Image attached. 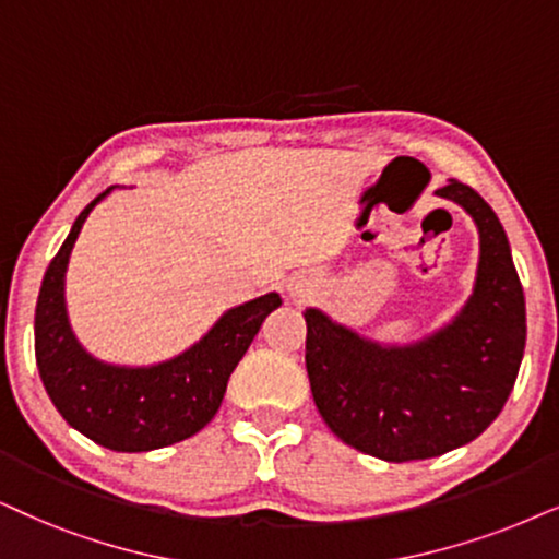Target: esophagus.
Here are the masks:
<instances>
[{
    "label": "esophagus",
    "mask_w": 559,
    "mask_h": 559,
    "mask_svg": "<svg viewBox=\"0 0 559 559\" xmlns=\"http://www.w3.org/2000/svg\"><path fill=\"white\" fill-rule=\"evenodd\" d=\"M312 292H314V284L307 278V275H294V278H288L286 294L292 296V299L301 301V299H307V296Z\"/></svg>",
    "instance_id": "1"
}]
</instances>
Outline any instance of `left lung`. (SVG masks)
<instances>
[{
  "label": "left lung",
  "instance_id": "1",
  "mask_svg": "<svg viewBox=\"0 0 559 559\" xmlns=\"http://www.w3.org/2000/svg\"><path fill=\"white\" fill-rule=\"evenodd\" d=\"M436 195L477 224L472 296L443 328L407 345H381L309 307L307 373L314 405L348 447L384 462L441 456L498 418L526 345V301L496 211L459 180Z\"/></svg>",
  "mask_w": 559,
  "mask_h": 559
}]
</instances>
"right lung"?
<instances>
[{"mask_svg":"<svg viewBox=\"0 0 559 559\" xmlns=\"http://www.w3.org/2000/svg\"><path fill=\"white\" fill-rule=\"evenodd\" d=\"M110 190L76 216L44 275L35 304V361L48 397L69 426L105 449L139 454L186 441L209 426L231 371L265 317L281 307V296L271 292L227 309L201 341L162 364L116 366L95 358L69 324L63 286L82 224Z\"/></svg>","mask_w":559,"mask_h":559,"instance_id":"add662e5","label":"right lung"}]
</instances>
